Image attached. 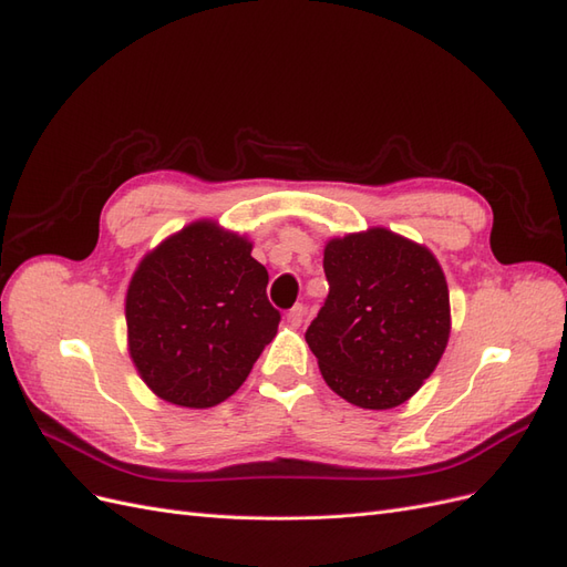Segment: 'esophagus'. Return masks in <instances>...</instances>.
Returning <instances> with one entry per match:
<instances>
[{
	"label": "esophagus",
	"mask_w": 567,
	"mask_h": 567,
	"mask_svg": "<svg viewBox=\"0 0 567 567\" xmlns=\"http://www.w3.org/2000/svg\"><path fill=\"white\" fill-rule=\"evenodd\" d=\"M286 321H288L290 326H293V329H298V326L305 321V307H302V305H296L293 310H288Z\"/></svg>",
	"instance_id": "1"
}]
</instances>
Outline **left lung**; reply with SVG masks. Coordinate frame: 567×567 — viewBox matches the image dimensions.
I'll list each match as a JSON object with an SVG mask.
<instances>
[{"label":"left lung","mask_w":567,"mask_h":567,"mask_svg":"<svg viewBox=\"0 0 567 567\" xmlns=\"http://www.w3.org/2000/svg\"><path fill=\"white\" fill-rule=\"evenodd\" d=\"M323 271L329 296L305 333L323 381L362 409L406 402L450 340V290L435 255L375 227L331 238Z\"/></svg>","instance_id":"obj_1"}]
</instances>
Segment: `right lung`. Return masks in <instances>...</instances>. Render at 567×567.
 Returning a JSON list of instances; mask_svg holds the SVG:
<instances>
[{
    "instance_id": "1",
    "label": "right lung",
    "mask_w": 567,
    "mask_h": 567,
    "mask_svg": "<svg viewBox=\"0 0 567 567\" xmlns=\"http://www.w3.org/2000/svg\"><path fill=\"white\" fill-rule=\"evenodd\" d=\"M248 238L194 221L151 250L127 288L130 357L161 400L208 409L244 385L281 315Z\"/></svg>"
}]
</instances>
